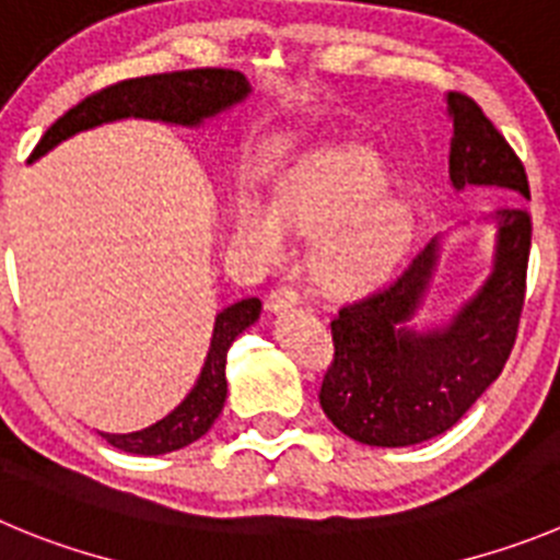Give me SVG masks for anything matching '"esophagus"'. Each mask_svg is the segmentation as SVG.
Wrapping results in <instances>:
<instances>
[{
  "mask_svg": "<svg viewBox=\"0 0 560 560\" xmlns=\"http://www.w3.org/2000/svg\"><path fill=\"white\" fill-rule=\"evenodd\" d=\"M298 304H301V295H298L295 287H276V290L268 295L270 312H287Z\"/></svg>",
  "mask_w": 560,
  "mask_h": 560,
  "instance_id": "34e87169",
  "label": "esophagus"
}]
</instances>
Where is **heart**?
Listing matches in <instances>:
<instances>
[{
	"label": "heart",
	"instance_id": "1",
	"mask_svg": "<svg viewBox=\"0 0 560 560\" xmlns=\"http://www.w3.org/2000/svg\"><path fill=\"white\" fill-rule=\"evenodd\" d=\"M384 185L386 168L373 151H320L284 176L276 207L259 198L237 203V237L259 259L276 262L290 250L287 225L317 234V279L331 290H359L395 262L409 234V209L375 198Z\"/></svg>",
	"mask_w": 560,
	"mask_h": 560
}]
</instances>
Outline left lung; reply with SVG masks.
<instances>
[{"mask_svg": "<svg viewBox=\"0 0 560 560\" xmlns=\"http://www.w3.org/2000/svg\"><path fill=\"white\" fill-rule=\"evenodd\" d=\"M447 109L453 187H500L509 201L492 212L494 270L451 326L417 334L406 323L436 268L431 240L404 273L337 312L320 406L345 436L362 445H417L456 425L503 373L520 331L533 232L530 212L520 203L530 198L525 165L475 98L451 91Z\"/></svg>", "mask_w": 560, "mask_h": 560, "instance_id": "obj_1", "label": "left lung"}]
</instances>
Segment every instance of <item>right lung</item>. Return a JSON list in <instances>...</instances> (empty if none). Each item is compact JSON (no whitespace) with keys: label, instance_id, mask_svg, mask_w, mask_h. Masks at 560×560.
Returning a JSON list of instances; mask_svg holds the SVG:
<instances>
[{"label":"right lung","instance_id":"1","mask_svg":"<svg viewBox=\"0 0 560 560\" xmlns=\"http://www.w3.org/2000/svg\"><path fill=\"white\" fill-rule=\"evenodd\" d=\"M248 93V80L232 68H187V71L115 82V85L91 93L77 107L60 115L38 140L30 160H38L60 140L71 138L82 129L98 127V124L115 121V118H129V115L196 127L209 115L243 102ZM259 312H262L259 298H243L215 317V331H212V345H209L201 375L190 395L168 417H162L160 422L143 428V431L102 433V436L118 451L138 453V456H162V453L179 451V447L201 439L226 404L229 348L259 317Z\"/></svg>","mask_w":560,"mask_h":560}]
</instances>
